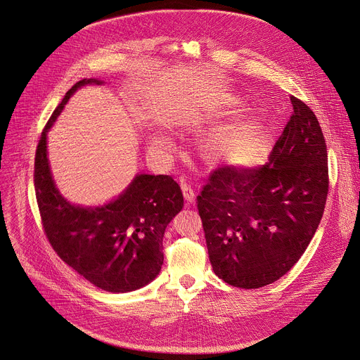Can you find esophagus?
<instances>
[{
	"instance_id": "esophagus-1",
	"label": "esophagus",
	"mask_w": 360,
	"mask_h": 360,
	"mask_svg": "<svg viewBox=\"0 0 360 360\" xmlns=\"http://www.w3.org/2000/svg\"><path fill=\"white\" fill-rule=\"evenodd\" d=\"M179 181H181V188H182V192H184V197H185L186 202L191 204L195 200V189L191 185V182H188V179H185L184 176Z\"/></svg>"
}]
</instances>
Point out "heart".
<instances>
[{"instance_id": "obj_1", "label": "heart", "mask_w": 360, "mask_h": 360, "mask_svg": "<svg viewBox=\"0 0 360 360\" xmlns=\"http://www.w3.org/2000/svg\"><path fill=\"white\" fill-rule=\"evenodd\" d=\"M153 143H155V146L159 148V146H163V143H165V142H163V139H155Z\"/></svg>"}]
</instances>
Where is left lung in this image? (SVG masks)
<instances>
[{
    "label": "left lung",
    "instance_id": "left-lung-1",
    "mask_svg": "<svg viewBox=\"0 0 360 360\" xmlns=\"http://www.w3.org/2000/svg\"><path fill=\"white\" fill-rule=\"evenodd\" d=\"M292 115L259 168L214 169L197 197L214 273L240 288L277 281L310 244L329 192L328 149L313 110Z\"/></svg>",
    "mask_w": 360,
    "mask_h": 360
}]
</instances>
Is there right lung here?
<instances>
[{
	"mask_svg": "<svg viewBox=\"0 0 360 360\" xmlns=\"http://www.w3.org/2000/svg\"><path fill=\"white\" fill-rule=\"evenodd\" d=\"M94 79L77 82L46 123L34 159V188L44 234L57 255L87 281L110 292L138 290L163 264L165 228L184 207L181 186L169 175H138L105 207H75L58 193L47 159V132L70 96Z\"/></svg>",
	"mask_w": 360,
	"mask_h": 360,
	"instance_id": "obj_1",
	"label": "right lung"
}]
</instances>
